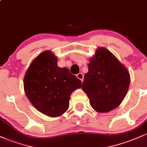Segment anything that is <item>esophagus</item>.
I'll return each mask as SVG.
<instances>
[{
	"mask_svg": "<svg viewBox=\"0 0 147 147\" xmlns=\"http://www.w3.org/2000/svg\"><path fill=\"white\" fill-rule=\"evenodd\" d=\"M77 78H79V79H80V80L82 81V82H84V75H83V73H82V72H79V74H77Z\"/></svg>",
	"mask_w": 147,
	"mask_h": 147,
	"instance_id": "1",
	"label": "esophagus"
}]
</instances>
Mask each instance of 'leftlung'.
<instances>
[{
	"label": "left lung",
	"mask_w": 147,
	"mask_h": 147,
	"mask_svg": "<svg viewBox=\"0 0 147 147\" xmlns=\"http://www.w3.org/2000/svg\"><path fill=\"white\" fill-rule=\"evenodd\" d=\"M82 89L90 104L98 113H108L117 108L127 94L130 74L125 65L105 48H97L88 64Z\"/></svg>",
	"instance_id": "8db88e82"
}]
</instances>
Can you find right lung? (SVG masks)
Returning <instances> with one entry per match:
<instances>
[{
	"label": "right lung",
	"mask_w": 147,
	"mask_h": 147,
	"mask_svg": "<svg viewBox=\"0 0 147 147\" xmlns=\"http://www.w3.org/2000/svg\"><path fill=\"white\" fill-rule=\"evenodd\" d=\"M23 86L27 97L37 110L56 117L68 110L71 93L82 87V82L68 68L58 67L57 57L45 50L30 63Z\"/></svg>",
	"instance_id": "1"
}]
</instances>
